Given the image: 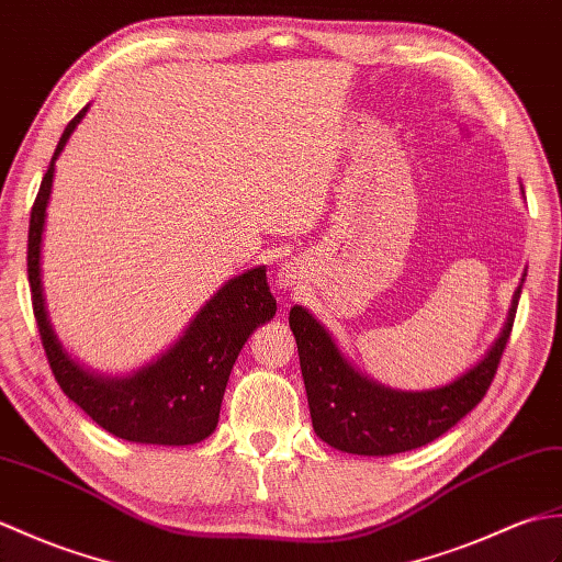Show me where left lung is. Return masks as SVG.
I'll use <instances>...</instances> for the list:
<instances>
[{"instance_id": "8db88e82", "label": "left lung", "mask_w": 562, "mask_h": 562, "mask_svg": "<svg viewBox=\"0 0 562 562\" xmlns=\"http://www.w3.org/2000/svg\"><path fill=\"white\" fill-rule=\"evenodd\" d=\"M519 293L521 285L488 356L467 375L430 392H394L370 382L339 353L327 329L307 310L291 307L289 324L317 438L341 452L368 457L408 452L440 438L488 392L513 331Z\"/></svg>"}]
</instances>
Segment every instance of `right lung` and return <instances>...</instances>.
<instances>
[{
    "mask_svg": "<svg viewBox=\"0 0 562 562\" xmlns=\"http://www.w3.org/2000/svg\"><path fill=\"white\" fill-rule=\"evenodd\" d=\"M89 105L79 110L43 176L31 209L29 283L33 315L53 375L74 404L115 438L144 445H194L216 430L223 392L240 348L259 324L277 315V301L267 285V269L255 267L231 279L182 334V339L156 363L132 378L105 380L91 375L61 351L49 327L41 283V243L45 209L53 192L55 160Z\"/></svg>",
    "mask_w": 562,
    "mask_h": 562,
    "instance_id": "add662e5",
    "label": "right lung"
}]
</instances>
